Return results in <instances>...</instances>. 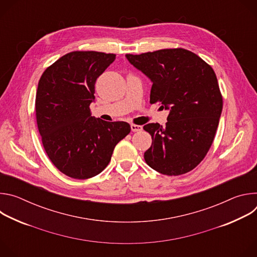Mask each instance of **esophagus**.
<instances>
[{
	"label": "esophagus",
	"instance_id": "obj_1",
	"mask_svg": "<svg viewBox=\"0 0 257 257\" xmlns=\"http://www.w3.org/2000/svg\"><path fill=\"white\" fill-rule=\"evenodd\" d=\"M131 130H132L133 132L141 131V130H142V126H140V125H135V124H131Z\"/></svg>",
	"mask_w": 257,
	"mask_h": 257
}]
</instances>
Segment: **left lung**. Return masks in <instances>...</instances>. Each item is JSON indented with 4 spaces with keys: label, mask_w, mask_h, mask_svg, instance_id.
<instances>
[{
    "label": "left lung",
    "mask_w": 257,
    "mask_h": 257,
    "mask_svg": "<svg viewBox=\"0 0 257 257\" xmlns=\"http://www.w3.org/2000/svg\"><path fill=\"white\" fill-rule=\"evenodd\" d=\"M152 82L151 103L170 109L166 125L143 126L153 138L144 160L168 176L186 174L208 153L223 109V96L210 65L185 49L126 55Z\"/></svg>",
    "instance_id": "left-lung-1"
}]
</instances>
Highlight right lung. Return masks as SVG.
I'll list each match as a JSON object with an SVG mask.
<instances>
[{"label":"right lung","instance_id":"add662e5","mask_svg":"<svg viewBox=\"0 0 257 257\" xmlns=\"http://www.w3.org/2000/svg\"><path fill=\"white\" fill-rule=\"evenodd\" d=\"M115 59V54L71 52L49 66L39 81L35 116L42 142L54 166L68 177L98 175L131 131L126 122H106L90 113L95 81Z\"/></svg>","mask_w":257,"mask_h":257}]
</instances>
